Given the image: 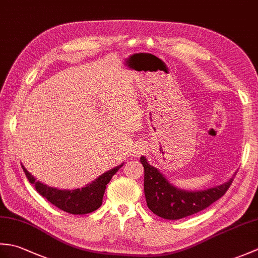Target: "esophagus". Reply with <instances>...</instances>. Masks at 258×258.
Segmentation results:
<instances>
[{
    "mask_svg": "<svg viewBox=\"0 0 258 258\" xmlns=\"http://www.w3.org/2000/svg\"><path fill=\"white\" fill-rule=\"evenodd\" d=\"M144 151H145V146L143 144H138V145L134 146V152L133 153L136 156H141L144 153Z\"/></svg>",
    "mask_w": 258,
    "mask_h": 258,
    "instance_id": "obj_1",
    "label": "esophagus"
}]
</instances>
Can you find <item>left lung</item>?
Listing matches in <instances>:
<instances>
[{"instance_id": "obj_1", "label": "left lung", "mask_w": 258, "mask_h": 258, "mask_svg": "<svg viewBox=\"0 0 258 258\" xmlns=\"http://www.w3.org/2000/svg\"><path fill=\"white\" fill-rule=\"evenodd\" d=\"M144 167V193L147 206L157 216L165 220H180L193 215L213 204L226 193L234 177L223 185L199 191L175 187L157 168L141 157Z\"/></svg>"}]
</instances>
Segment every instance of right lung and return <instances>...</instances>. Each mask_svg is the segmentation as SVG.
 I'll use <instances>...</instances> for the list:
<instances>
[{"label": "right lung", "mask_w": 258, "mask_h": 258, "mask_svg": "<svg viewBox=\"0 0 258 258\" xmlns=\"http://www.w3.org/2000/svg\"><path fill=\"white\" fill-rule=\"evenodd\" d=\"M120 166H123V164L102 174L100 177L93 180L91 184H87L85 187L70 190L53 188L42 184L41 182H37L22 165L27 179L31 184H34L35 189L38 193L59 210L70 214H74V215H83V214L92 213L102 205L106 185Z\"/></svg>", "instance_id": "obj_1"}]
</instances>
